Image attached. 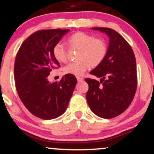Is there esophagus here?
Instances as JSON below:
<instances>
[{
	"label": "esophagus",
	"mask_w": 154,
	"mask_h": 154,
	"mask_svg": "<svg viewBox=\"0 0 154 154\" xmlns=\"http://www.w3.org/2000/svg\"><path fill=\"white\" fill-rule=\"evenodd\" d=\"M77 81H78V82H82L84 80V78H83V77H77Z\"/></svg>",
	"instance_id": "1"
}]
</instances>
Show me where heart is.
<instances>
[{
	"label": "heart",
	"instance_id": "heart-1",
	"mask_svg": "<svg viewBox=\"0 0 154 154\" xmlns=\"http://www.w3.org/2000/svg\"><path fill=\"white\" fill-rule=\"evenodd\" d=\"M70 48L79 49L78 60L68 63L63 68L67 75H82L89 67H97L102 63L107 53V46L102 39L95 38L94 36L84 32H76L67 40ZM52 54L57 61L64 63L67 60V52L65 45L57 42L52 48Z\"/></svg>",
	"mask_w": 154,
	"mask_h": 154
}]
</instances>
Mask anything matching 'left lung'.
I'll list each match as a JSON object with an SVG mask.
<instances>
[{
    "label": "left lung",
    "instance_id": "1",
    "mask_svg": "<svg viewBox=\"0 0 154 154\" xmlns=\"http://www.w3.org/2000/svg\"><path fill=\"white\" fill-rule=\"evenodd\" d=\"M107 35V53L100 65L90 72L100 82L87 78L86 98L94 114L101 118L120 115L129 106L137 86V63L131 47L119 33L108 28H91Z\"/></svg>",
    "mask_w": 154,
    "mask_h": 154
}]
</instances>
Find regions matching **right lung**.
I'll list each match as a JSON object with an SVG mask.
<instances>
[{"instance_id":"obj_1","label":"right lung","mask_w":154,"mask_h":154,"mask_svg":"<svg viewBox=\"0 0 154 154\" xmlns=\"http://www.w3.org/2000/svg\"><path fill=\"white\" fill-rule=\"evenodd\" d=\"M69 30H38L21 45L14 66L18 96L31 114L42 119H52L67 109L77 82L74 75H65L59 82L48 77L57 67L52 48Z\"/></svg>"}]
</instances>
